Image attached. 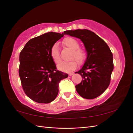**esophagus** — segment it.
<instances>
[{
	"mask_svg": "<svg viewBox=\"0 0 133 133\" xmlns=\"http://www.w3.org/2000/svg\"><path fill=\"white\" fill-rule=\"evenodd\" d=\"M73 74H74L73 73H69V76H72Z\"/></svg>",
	"mask_w": 133,
	"mask_h": 133,
	"instance_id": "obj_1",
	"label": "esophagus"
}]
</instances>
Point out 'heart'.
Listing matches in <instances>:
<instances>
[{
    "label": "heart",
    "mask_w": 133,
    "mask_h": 133,
    "mask_svg": "<svg viewBox=\"0 0 133 133\" xmlns=\"http://www.w3.org/2000/svg\"><path fill=\"white\" fill-rule=\"evenodd\" d=\"M63 44L70 50H72L70 57V59H74L79 64H82L84 62L86 59V54L83 50L78 49L79 48V44L75 39L71 37L66 38L64 40ZM50 54L51 59L55 63L57 64L60 62V57L57 44H54L52 46ZM76 67H77V63L74 60H72L69 62H61L57 65L58 70L66 73L75 70Z\"/></svg>",
    "instance_id": "obj_1"
}]
</instances>
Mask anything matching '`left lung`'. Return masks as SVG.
Listing matches in <instances>:
<instances>
[{"instance_id":"left-lung-1","label":"left lung","mask_w":133,"mask_h":133,"mask_svg":"<svg viewBox=\"0 0 133 133\" xmlns=\"http://www.w3.org/2000/svg\"><path fill=\"white\" fill-rule=\"evenodd\" d=\"M64 33L80 39L87 51L85 63L81 69L75 72L83 79L75 86L76 91L85 99L98 97L109 85L114 69L113 57L109 47L101 38L89 30H69Z\"/></svg>"}]
</instances>
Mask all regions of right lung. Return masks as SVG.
Masks as SVG:
<instances>
[{
	"label": "right lung",
	"mask_w": 133,
	"mask_h": 133,
	"mask_svg": "<svg viewBox=\"0 0 133 133\" xmlns=\"http://www.w3.org/2000/svg\"><path fill=\"white\" fill-rule=\"evenodd\" d=\"M64 33L48 32L28 41L19 55V74L26 95L39 103L56 98L59 84L68 75L57 70L50 54L54 44Z\"/></svg>",
	"instance_id": "add662e5"
}]
</instances>
